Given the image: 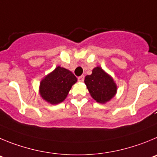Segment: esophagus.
Segmentation results:
<instances>
[{"label": "esophagus", "mask_w": 157, "mask_h": 157, "mask_svg": "<svg viewBox=\"0 0 157 157\" xmlns=\"http://www.w3.org/2000/svg\"><path fill=\"white\" fill-rule=\"evenodd\" d=\"M84 80V76L82 75V76H80V77H78V81L80 82H83Z\"/></svg>", "instance_id": "34e87169"}]
</instances>
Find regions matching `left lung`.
Wrapping results in <instances>:
<instances>
[{
	"instance_id": "obj_1",
	"label": "left lung",
	"mask_w": 157,
	"mask_h": 157,
	"mask_svg": "<svg viewBox=\"0 0 157 157\" xmlns=\"http://www.w3.org/2000/svg\"><path fill=\"white\" fill-rule=\"evenodd\" d=\"M84 83L91 97L99 103L107 102L117 93L113 79L99 66L93 69L91 75L86 76Z\"/></svg>"
}]
</instances>
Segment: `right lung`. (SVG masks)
Listing matches in <instances>:
<instances>
[{
    "label": "right lung",
    "instance_id": "obj_1",
    "mask_svg": "<svg viewBox=\"0 0 157 157\" xmlns=\"http://www.w3.org/2000/svg\"><path fill=\"white\" fill-rule=\"evenodd\" d=\"M77 81L73 73L58 66L40 83V94L51 104H59L65 100L72 86Z\"/></svg>",
    "mask_w": 157,
    "mask_h": 157
}]
</instances>
